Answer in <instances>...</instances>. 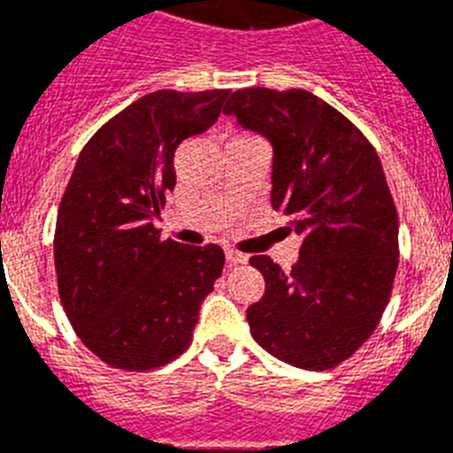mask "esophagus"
I'll use <instances>...</instances> for the list:
<instances>
[{"label": "esophagus", "mask_w": 453, "mask_h": 453, "mask_svg": "<svg viewBox=\"0 0 453 453\" xmlns=\"http://www.w3.org/2000/svg\"><path fill=\"white\" fill-rule=\"evenodd\" d=\"M226 258H227V263H230V265H242V263L249 261V256L242 254V251H237V249H227Z\"/></svg>", "instance_id": "esophagus-1"}]
</instances>
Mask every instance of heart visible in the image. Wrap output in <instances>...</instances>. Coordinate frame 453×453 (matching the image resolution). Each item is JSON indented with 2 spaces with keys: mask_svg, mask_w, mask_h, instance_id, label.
I'll return each instance as SVG.
<instances>
[{
  "mask_svg": "<svg viewBox=\"0 0 453 453\" xmlns=\"http://www.w3.org/2000/svg\"><path fill=\"white\" fill-rule=\"evenodd\" d=\"M237 138H244V136H237Z\"/></svg>",
  "mask_w": 453,
  "mask_h": 453,
  "instance_id": "1",
  "label": "heart"
}]
</instances>
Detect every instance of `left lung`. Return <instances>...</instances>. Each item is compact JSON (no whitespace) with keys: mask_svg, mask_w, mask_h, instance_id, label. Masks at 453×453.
Wrapping results in <instances>:
<instances>
[{"mask_svg":"<svg viewBox=\"0 0 453 453\" xmlns=\"http://www.w3.org/2000/svg\"><path fill=\"white\" fill-rule=\"evenodd\" d=\"M226 115L273 143V206L301 237L298 263H249L265 294L247 310L251 336L287 365L334 369L379 326L400 263L397 209L366 136L303 88H240Z\"/></svg>","mask_w":453,"mask_h":453,"instance_id":"1","label":"left lung"}]
</instances>
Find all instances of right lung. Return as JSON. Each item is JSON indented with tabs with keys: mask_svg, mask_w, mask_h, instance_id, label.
Returning a JSON list of instances; mask_svg holds the SVG:
<instances>
[{
	"mask_svg": "<svg viewBox=\"0 0 453 453\" xmlns=\"http://www.w3.org/2000/svg\"><path fill=\"white\" fill-rule=\"evenodd\" d=\"M227 88H162L88 138L60 199L53 258L77 336L124 372L169 365L190 345L199 305L223 273L219 244L162 240L152 220L173 190V155L219 119Z\"/></svg>",
	"mask_w": 453,
	"mask_h": 453,
	"instance_id": "1",
	"label": "right lung"
}]
</instances>
